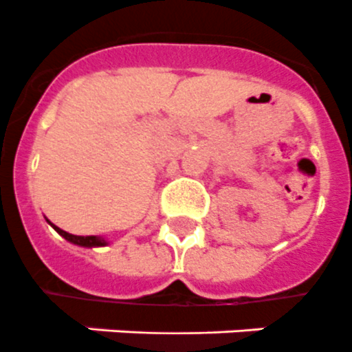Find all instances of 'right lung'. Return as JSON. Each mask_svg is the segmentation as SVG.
I'll use <instances>...</instances> for the list:
<instances>
[{
  "label": "right lung",
  "mask_w": 352,
  "mask_h": 352,
  "mask_svg": "<svg viewBox=\"0 0 352 352\" xmlns=\"http://www.w3.org/2000/svg\"><path fill=\"white\" fill-rule=\"evenodd\" d=\"M49 225L56 230V232H58V234L63 236L65 240L70 241V243H74V245H80V247H105V245H109V241H107L105 238H101V236H76V234H70V232H65L63 229L56 227V225L50 223V221H49Z\"/></svg>",
  "instance_id": "right-lung-1"
}]
</instances>
